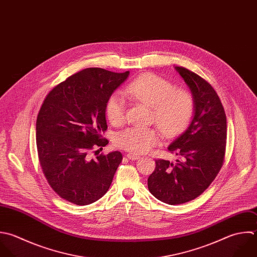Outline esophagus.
Wrapping results in <instances>:
<instances>
[{
	"mask_svg": "<svg viewBox=\"0 0 257 257\" xmlns=\"http://www.w3.org/2000/svg\"><path fill=\"white\" fill-rule=\"evenodd\" d=\"M126 156H127V158H128V159H130V160H137V159H139V158H140V156H139V155L134 154V153H128Z\"/></svg>",
	"mask_w": 257,
	"mask_h": 257,
	"instance_id": "1",
	"label": "esophagus"
}]
</instances>
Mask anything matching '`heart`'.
<instances>
[{"instance_id": "b5f03b06", "label": "heart", "mask_w": 257, "mask_h": 257, "mask_svg": "<svg viewBox=\"0 0 257 257\" xmlns=\"http://www.w3.org/2000/svg\"><path fill=\"white\" fill-rule=\"evenodd\" d=\"M132 100L142 102L152 109V119L166 137H175L189 125L195 110L192 94L152 73L139 76L123 91ZM126 105L119 95H112L106 104V116L112 125L125 121ZM161 141V134L153 127H129L115 137V145L131 153L149 152Z\"/></svg>"}]
</instances>
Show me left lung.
Instances as JSON below:
<instances>
[{
  "label": "left lung",
  "mask_w": 257,
  "mask_h": 257,
  "mask_svg": "<svg viewBox=\"0 0 257 257\" xmlns=\"http://www.w3.org/2000/svg\"><path fill=\"white\" fill-rule=\"evenodd\" d=\"M175 69L192 93L194 116L168 147L179 160H156L148 178L151 194L170 205L193 200L208 188L222 167L227 135L225 111L212 86L186 68Z\"/></svg>",
  "instance_id": "obj_1"
}]
</instances>
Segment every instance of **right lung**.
<instances>
[{
    "label": "right lung",
    "instance_id": "add662e5",
    "mask_svg": "<svg viewBox=\"0 0 257 257\" xmlns=\"http://www.w3.org/2000/svg\"><path fill=\"white\" fill-rule=\"evenodd\" d=\"M128 75L84 69L54 87L41 106L36 122L40 165L52 189L68 202L91 204L112 183L121 152L95 159L89 153L108 144L102 136L107 130L106 104Z\"/></svg>",
    "mask_w": 257,
    "mask_h": 257
}]
</instances>
